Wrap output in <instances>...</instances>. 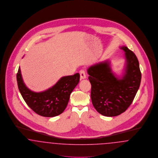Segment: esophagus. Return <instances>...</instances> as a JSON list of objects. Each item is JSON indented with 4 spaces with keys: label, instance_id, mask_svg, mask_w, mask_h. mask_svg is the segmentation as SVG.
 Wrapping results in <instances>:
<instances>
[{
    "label": "esophagus",
    "instance_id": "1",
    "mask_svg": "<svg viewBox=\"0 0 158 158\" xmlns=\"http://www.w3.org/2000/svg\"><path fill=\"white\" fill-rule=\"evenodd\" d=\"M80 78L82 79H85L86 78V75H85V73L84 70H81L80 71Z\"/></svg>",
    "mask_w": 158,
    "mask_h": 158
}]
</instances>
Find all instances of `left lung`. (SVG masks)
<instances>
[{"mask_svg": "<svg viewBox=\"0 0 158 158\" xmlns=\"http://www.w3.org/2000/svg\"><path fill=\"white\" fill-rule=\"evenodd\" d=\"M124 71L121 77L112 72L109 60L91 65L87 69L91 83L93 106L102 115L116 116L125 112L133 102L138 91L141 74L135 55L126 46Z\"/></svg>", "mask_w": 158, "mask_h": 158, "instance_id": "1", "label": "left lung"}]
</instances>
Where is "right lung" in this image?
<instances>
[{
	"label": "right lung",
	"instance_id": "add662e5",
	"mask_svg": "<svg viewBox=\"0 0 158 158\" xmlns=\"http://www.w3.org/2000/svg\"><path fill=\"white\" fill-rule=\"evenodd\" d=\"M19 90L27 105L39 115L53 117L62 114L67 107L70 94L80 81V74L65 76L48 90L34 92L23 81L19 67L17 74Z\"/></svg>",
	"mask_w": 158,
	"mask_h": 158
}]
</instances>
